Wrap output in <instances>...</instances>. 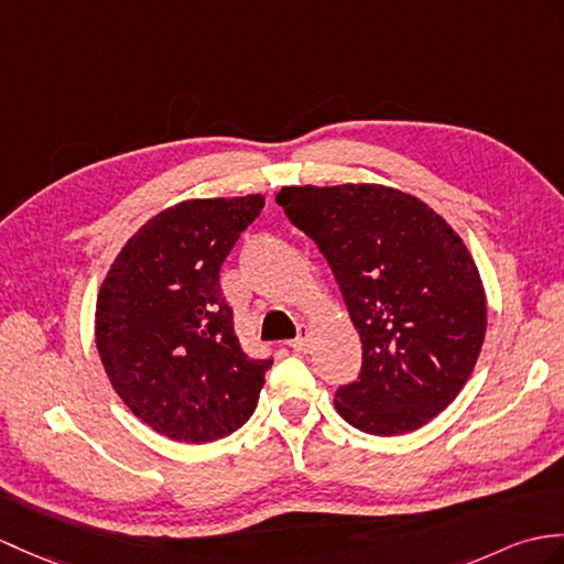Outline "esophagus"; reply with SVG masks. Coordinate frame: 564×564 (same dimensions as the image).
Masks as SVG:
<instances>
[{"label":"esophagus","instance_id":"obj_1","mask_svg":"<svg viewBox=\"0 0 564 564\" xmlns=\"http://www.w3.org/2000/svg\"><path fill=\"white\" fill-rule=\"evenodd\" d=\"M291 348L295 352H305L310 348V329H307V326H303V324L297 326V336L291 341Z\"/></svg>","mask_w":564,"mask_h":564}]
</instances>
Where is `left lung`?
Segmentation results:
<instances>
[{
	"mask_svg": "<svg viewBox=\"0 0 564 564\" xmlns=\"http://www.w3.org/2000/svg\"><path fill=\"white\" fill-rule=\"evenodd\" d=\"M279 206L329 261L362 341L346 423L379 437L430 423L476 368L488 310L464 240L413 194L384 185L283 187Z\"/></svg>",
	"mask_w": 564,
	"mask_h": 564,
	"instance_id": "8db88e82",
	"label": "left lung"
}]
</instances>
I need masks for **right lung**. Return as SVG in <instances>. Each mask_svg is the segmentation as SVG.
I'll list each match as a JSON object with an SVG mask.
<instances>
[{
    "label": "right lung",
    "instance_id": "add662e5",
    "mask_svg": "<svg viewBox=\"0 0 564 564\" xmlns=\"http://www.w3.org/2000/svg\"><path fill=\"white\" fill-rule=\"evenodd\" d=\"M264 196L189 199L127 240L96 303V346L112 389L161 435L204 444L242 427L271 358L240 348L220 264Z\"/></svg>",
    "mask_w": 564,
    "mask_h": 564
}]
</instances>
